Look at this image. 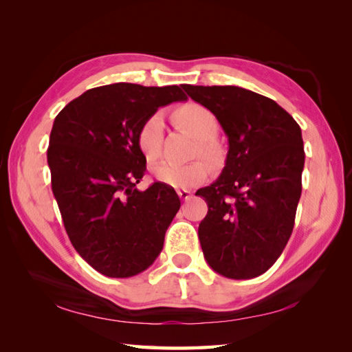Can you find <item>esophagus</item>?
Segmentation results:
<instances>
[{"instance_id": "34e87169", "label": "esophagus", "mask_w": 352, "mask_h": 352, "mask_svg": "<svg viewBox=\"0 0 352 352\" xmlns=\"http://www.w3.org/2000/svg\"><path fill=\"white\" fill-rule=\"evenodd\" d=\"M177 193H178V197H180L182 199H189L190 198V190H186V189H180V190H177Z\"/></svg>"}]
</instances>
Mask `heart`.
I'll return each mask as SVG.
<instances>
[{"instance_id": "1", "label": "heart", "mask_w": 352, "mask_h": 352, "mask_svg": "<svg viewBox=\"0 0 352 352\" xmlns=\"http://www.w3.org/2000/svg\"><path fill=\"white\" fill-rule=\"evenodd\" d=\"M174 119L199 139L201 153L207 157L216 155L218 151L213 139L218 134L219 122L210 110L201 104H186L174 111ZM163 136L164 119L160 111H155L140 124L136 134L138 146L148 162H154L160 157ZM207 175L208 164L201 159L189 163L162 162L153 168L154 180L174 189L195 188L206 180Z\"/></svg>"}]
</instances>
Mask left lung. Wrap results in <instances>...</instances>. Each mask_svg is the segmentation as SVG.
<instances>
[{"label":"left lung","mask_w":352,"mask_h":352,"mask_svg":"<svg viewBox=\"0 0 352 352\" xmlns=\"http://www.w3.org/2000/svg\"><path fill=\"white\" fill-rule=\"evenodd\" d=\"M228 138L218 180L199 189L208 206L198 236L207 263L233 280L254 278L286 246L301 197V129L274 100L237 86L183 85Z\"/></svg>","instance_id":"8db88e82"}]
</instances>
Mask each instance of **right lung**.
<instances>
[{
    "label": "right lung",
    "instance_id": "right-lung-1",
    "mask_svg": "<svg viewBox=\"0 0 352 352\" xmlns=\"http://www.w3.org/2000/svg\"><path fill=\"white\" fill-rule=\"evenodd\" d=\"M184 100L178 86L115 83L89 89L54 119L52 193L72 246L102 275H138L163 248L180 198L159 182L136 189L146 169L136 134L160 106Z\"/></svg>",
    "mask_w": 352,
    "mask_h": 352
}]
</instances>
